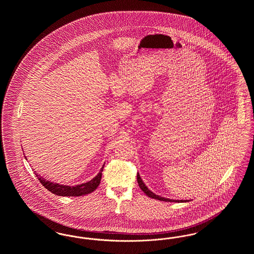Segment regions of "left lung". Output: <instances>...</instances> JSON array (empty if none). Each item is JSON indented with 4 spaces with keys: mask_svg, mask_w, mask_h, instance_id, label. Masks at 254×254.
<instances>
[{
    "mask_svg": "<svg viewBox=\"0 0 254 254\" xmlns=\"http://www.w3.org/2000/svg\"><path fill=\"white\" fill-rule=\"evenodd\" d=\"M137 181H138V184H139L140 189L145 192V195H147V196H148V197H150V198H153V199H156V200H160V201H166V202H181V203L182 202H187L186 200H172V199L165 198V197H161V196H159V195H156V194L153 193L151 190H149L147 189V187L145 186L143 180L141 179V177H140L139 173L137 174Z\"/></svg>",
    "mask_w": 254,
    "mask_h": 254,
    "instance_id": "left-lung-1",
    "label": "left lung"
}]
</instances>
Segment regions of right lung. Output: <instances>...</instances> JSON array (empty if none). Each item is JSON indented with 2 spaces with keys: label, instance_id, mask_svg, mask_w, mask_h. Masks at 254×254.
I'll list each match as a JSON object with an SVG mask.
<instances>
[{
  "label": "right lung",
  "instance_id": "add662e5",
  "mask_svg": "<svg viewBox=\"0 0 254 254\" xmlns=\"http://www.w3.org/2000/svg\"><path fill=\"white\" fill-rule=\"evenodd\" d=\"M104 166L102 167L100 172L97 174L92 180L84 183V184H81V185L72 186V187L64 186V185H59L57 183L48 181L47 179L43 178L42 176H40L38 174H36V176L40 183L48 190L53 194H56V195H59V196H82V195H85V194L91 193L98 188V186L100 185V182H101V178H102V171L104 169ZM36 171H34V173Z\"/></svg>",
  "mask_w": 254,
  "mask_h": 254
}]
</instances>
